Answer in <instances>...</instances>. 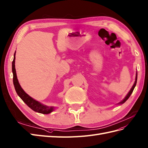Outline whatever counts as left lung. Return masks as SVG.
<instances>
[{
	"label": "left lung",
	"mask_w": 148,
	"mask_h": 148,
	"mask_svg": "<svg viewBox=\"0 0 148 148\" xmlns=\"http://www.w3.org/2000/svg\"><path fill=\"white\" fill-rule=\"evenodd\" d=\"M137 78H138V73H136V80H135V82H134V85H133V86H132V88H131V89L130 90V91L129 92V93H127V95L125 96V98L122 100L121 102H120L118 104H122V103H124L126 100H127L129 98V97L131 96V93H132V92H133V90H134V88H135V86H136V83H137Z\"/></svg>",
	"instance_id": "1"
}]
</instances>
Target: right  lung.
<instances>
[{"label": "right lung", "instance_id": "obj_1", "mask_svg": "<svg viewBox=\"0 0 148 148\" xmlns=\"http://www.w3.org/2000/svg\"><path fill=\"white\" fill-rule=\"evenodd\" d=\"M16 52L14 53V60L12 62V70L13 73V84L14 85V88L16 91L17 95L19 96L20 98L23 100V102L26 104V105L30 107L32 110L38 113H41L43 114H48L51 113V112L54 110V107H49L47 106H45L43 104L39 102L37 100H34L29 95H27V93L24 91V90L21 88V86L18 82L16 71L15 68V59H16Z\"/></svg>", "mask_w": 148, "mask_h": 148}]
</instances>
